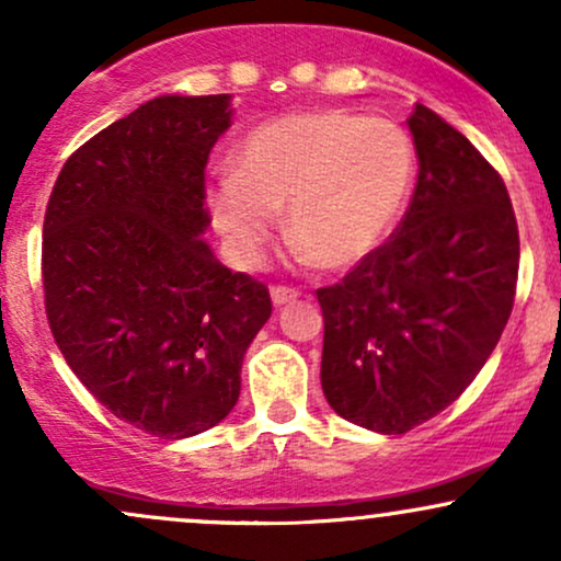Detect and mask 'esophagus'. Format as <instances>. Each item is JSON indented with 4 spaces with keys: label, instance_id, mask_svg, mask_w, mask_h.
Wrapping results in <instances>:
<instances>
[{
    "label": "esophagus",
    "instance_id": "1",
    "mask_svg": "<svg viewBox=\"0 0 561 561\" xmlns=\"http://www.w3.org/2000/svg\"><path fill=\"white\" fill-rule=\"evenodd\" d=\"M298 298H300L298 289H293V287H272L274 306H287V302H293V300H298Z\"/></svg>",
    "mask_w": 561,
    "mask_h": 561
}]
</instances>
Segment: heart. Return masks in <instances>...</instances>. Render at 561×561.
<instances>
[{
  "instance_id": "obj_1",
  "label": "heart",
  "mask_w": 561,
  "mask_h": 561,
  "mask_svg": "<svg viewBox=\"0 0 561 561\" xmlns=\"http://www.w3.org/2000/svg\"><path fill=\"white\" fill-rule=\"evenodd\" d=\"M414 179V141L392 121L347 111L289 113L242 139L234 165L216 171L208 205L242 266L259 263L287 208L300 259L347 272L390 240Z\"/></svg>"
}]
</instances>
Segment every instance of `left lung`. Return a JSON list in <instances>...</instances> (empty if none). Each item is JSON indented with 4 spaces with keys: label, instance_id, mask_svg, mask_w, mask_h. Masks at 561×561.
<instances>
[{
    "label": "left lung",
    "instance_id": "8db88e82",
    "mask_svg": "<svg viewBox=\"0 0 561 561\" xmlns=\"http://www.w3.org/2000/svg\"><path fill=\"white\" fill-rule=\"evenodd\" d=\"M416 190L401 227L340 285L324 313L321 388L347 422L403 435L469 388L514 306L512 199L465 134L416 102Z\"/></svg>",
    "mask_w": 561,
    "mask_h": 561
}]
</instances>
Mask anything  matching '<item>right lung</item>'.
Instances as JSON below:
<instances>
[{"label":"right lung","mask_w":561,"mask_h":561,"mask_svg":"<svg viewBox=\"0 0 561 561\" xmlns=\"http://www.w3.org/2000/svg\"><path fill=\"white\" fill-rule=\"evenodd\" d=\"M231 94H163L102 128L57 176L42 276L55 343L83 388L137 430L182 440L227 420L272 317L205 231V163Z\"/></svg>","instance_id":"1"}]
</instances>
